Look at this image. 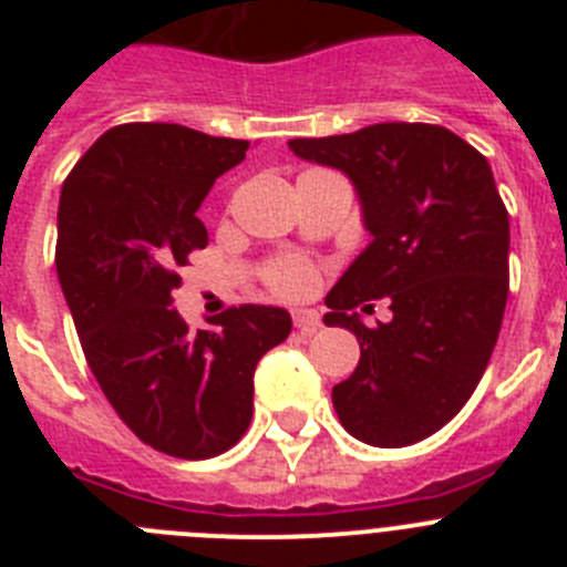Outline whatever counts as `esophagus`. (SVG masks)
<instances>
[{
	"label": "esophagus",
	"mask_w": 567,
	"mask_h": 567,
	"mask_svg": "<svg viewBox=\"0 0 567 567\" xmlns=\"http://www.w3.org/2000/svg\"><path fill=\"white\" fill-rule=\"evenodd\" d=\"M292 323L300 334H315L323 323H320V315L315 309H295Z\"/></svg>",
	"instance_id": "1"
}]
</instances>
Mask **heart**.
<instances>
[{
    "label": "heart",
    "mask_w": 567,
    "mask_h": 567,
    "mask_svg": "<svg viewBox=\"0 0 567 567\" xmlns=\"http://www.w3.org/2000/svg\"><path fill=\"white\" fill-rule=\"evenodd\" d=\"M260 280L284 300H303L318 289L320 272L303 255H275L260 267Z\"/></svg>",
    "instance_id": "obj_1"
}]
</instances>
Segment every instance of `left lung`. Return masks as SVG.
<instances>
[{
  "instance_id": "obj_1",
  "label": "left lung",
  "mask_w": 567,
  "mask_h": 567,
  "mask_svg": "<svg viewBox=\"0 0 567 567\" xmlns=\"http://www.w3.org/2000/svg\"><path fill=\"white\" fill-rule=\"evenodd\" d=\"M307 162L343 169L372 244L327 295V327L360 343L358 369L332 389L340 423L380 449L440 432L488 365L508 300V209L480 150L440 124L385 122L292 138ZM385 297L393 320L353 309Z\"/></svg>"
}]
</instances>
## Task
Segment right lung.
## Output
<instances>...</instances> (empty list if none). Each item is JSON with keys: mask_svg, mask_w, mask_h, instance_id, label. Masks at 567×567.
I'll list each match as a JSON object with an SVG mask.
<instances>
[{"mask_svg": "<svg viewBox=\"0 0 567 567\" xmlns=\"http://www.w3.org/2000/svg\"><path fill=\"white\" fill-rule=\"evenodd\" d=\"M249 142L182 124L110 127L64 178L56 269L90 372L135 437L207 460L252 420L255 365L292 329L278 307H229L209 329L173 307L178 269L209 244L198 207Z\"/></svg>", "mask_w": 567, "mask_h": 567, "instance_id": "right-lung-1", "label": "right lung"}]
</instances>
